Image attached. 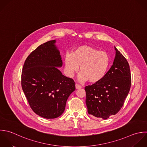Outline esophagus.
Segmentation results:
<instances>
[{"label": "esophagus", "mask_w": 147, "mask_h": 147, "mask_svg": "<svg viewBox=\"0 0 147 147\" xmlns=\"http://www.w3.org/2000/svg\"><path fill=\"white\" fill-rule=\"evenodd\" d=\"M75 86H76V89H78L81 88V86L80 85L77 84H76Z\"/></svg>", "instance_id": "1"}]
</instances>
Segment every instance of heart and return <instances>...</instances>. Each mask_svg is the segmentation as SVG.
I'll use <instances>...</instances> for the list:
<instances>
[{"mask_svg":"<svg viewBox=\"0 0 147 147\" xmlns=\"http://www.w3.org/2000/svg\"><path fill=\"white\" fill-rule=\"evenodd\" d=\"M109 64V56L106 52L100 51L90 46H80L65 58L67 76L73 77L80 66L78 80L81 82L88 80L90 83H96L101 81L105 77Z\"/></svg>","mask_w":147,"mask_h":147,"instance_id":"1","label":"heart"}]
</instances>
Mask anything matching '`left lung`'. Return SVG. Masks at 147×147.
Listing matches in <instances>:
<instances>
[{
	"instance_id": "8db88e82",
	"label": "left lung",
	"mask_w": 147,
	"mask_h": 147,
	"mask_svg": "<svg viewBox=\"0 0 147 147\" xmlns=\"http://www.w3.org/2000/svg\"><path fill=\"white\" fill-rule=\"evenodd\" d=\"M113 65L100 81L85 88L88 112L106 120L117 114L124 105L131 86L129 63L116 48Z\"/></svg>"
}]
</instances>
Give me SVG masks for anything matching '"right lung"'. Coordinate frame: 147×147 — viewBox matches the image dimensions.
I'll return each instance as SVG.
<instances>
[{
    "instance_id": "right-lung-1",
    "label": "right lung",
    "mask_w": 147,
    "mask_h": 147,
    "mask_svg": "<svg viewBox=\"0 0 147 147\" xmlns=\"http://www.w3.org/2000/svg\"><path fill=\"white\" fill-rule=\"evenodd\" d=\"M55 40L39 46L26 58L21 84L31 109L45 119H55L64 112L66 101L76 89L72 78L57 67L62 66Z\"/></svg>"
}]
</instances>
